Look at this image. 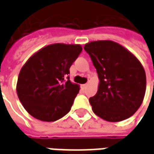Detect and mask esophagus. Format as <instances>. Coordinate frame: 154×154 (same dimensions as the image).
Segmentation results:
<instances>
[{"instance_id":"esophagus-1","label":"esophagus","mask_w":154,"mask_h":154,"mask_svg":"<svg viewBox=\"0 0 154 154\" xmlns=\"http://www.w3.org/2000/svg\"><path fill=\"white\" fill-rule=\"evenodd\" d=\"M87 86H88V84H83V85H82V88L83 90H86Z\"/></svg>"}]
</instances>
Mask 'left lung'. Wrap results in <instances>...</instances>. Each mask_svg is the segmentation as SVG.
Here are the masks:
<instances>
[{
  "label": "left lung",
  "instance_id": "obj_1",
  "mask_svg": "<svg viewBox=\"0 0 154 154\" xmlns=\"http://www.w3.org/2000/svg\"><path fill=\"white\" fill-rule=\"evenodd\" d=\"M84 49L99 78L97 94L89 99L93 112L110 122L129 118L140 107L145 95L146 74L141 63L111 40L91 41Z\"/></svg>",
  "mask_w": 154,
  "mask_h": 154
}]
</instances>
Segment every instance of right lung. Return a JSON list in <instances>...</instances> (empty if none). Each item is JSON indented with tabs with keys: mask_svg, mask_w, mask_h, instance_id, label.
Segmentation results:
<instances>
[{
	"mask_svg": "<svg viewBox=\"0 0 154 154\" xmlns=\"http://www.w3.org/2000/svg\"><path fill=\"white\" fill-rule=\"evenodd\" d=\"M82 50L80 44H49L24 64L19 73L16 92L30 116L51 122L70 111L80 86L72 83L67 75Z\"/></svg>",
	"mask_w": 154,
	"mask_h": 154,
	"instance_id": "add662e5",
	"label": "right lung"
}]
</instances>
